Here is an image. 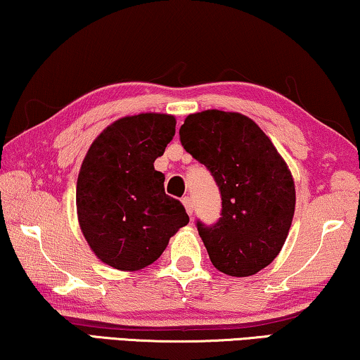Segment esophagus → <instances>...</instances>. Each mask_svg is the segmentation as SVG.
<instances>
[{
    "instance_id": "34e87169",
    "label": "esophagus",
    "mask_w": 360,
    "mask_h": 360,
    "mask_svg": "<svg viewBox=\"0 0 360 360\" xmlns=\"http://www.w3.org/2000/svg\"><path fill=\"white\" fill-rule=\"evenodd\" d=\"M181 202H184V206H185L186 212H188V216H191L193 214V201H191V198L190 196L181 198Z\"/></svg>"
}]
</instances>
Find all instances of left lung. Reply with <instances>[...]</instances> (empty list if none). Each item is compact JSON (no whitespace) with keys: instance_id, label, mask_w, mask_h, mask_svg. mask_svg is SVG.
Returning a JSON list of instances; mask_svg holds the SVG:
<instances>
[{"instance_id":"obj_1","label":"left lung","mask_w":360,"mask_h":360,"mask_svg":"<svg viewBox=\"0 0 360 360\" xmlns=\"http://www.w3.org/2000/svg\"><path fill=\"white\" fill-rule=\"evenodd\" d=\"M181 146L214 176L221 219L198 232L211 263L247 278L266 268L288 238L295 211L292 174L271 139L237 112L191 113L180 128Z\"/></svg>"}]
</instances>
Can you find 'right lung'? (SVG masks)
<instances>
[{
  "label": "right lung",
  "mask_w": 360,
  "mask_h": 360,
  "mask_svg": "<svg viewBox=\"0 0 360 360\" xmlns=\"http://www.w3.org/2000/svg\"><path fill=\"white\" fill-rule=\"evenodd\" d=\"M167 113L123 117L94 139L76 185L77 221L94 255L120 271L158 259L170 237L188 224L185 207L164 191L154 169L175 134Z\"/></svg>",
  "instance_id": "1"
}]
</instances>
